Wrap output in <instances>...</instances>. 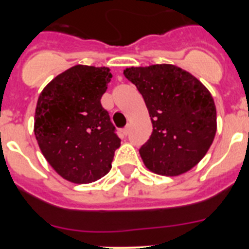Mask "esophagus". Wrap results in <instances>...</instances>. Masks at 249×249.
Returning a JSON list of instances; mask_svg holds the SVG:
<instances>
[{"label":"esophagus","instance_id":"esophagus-1","mask_svg":"<svg viewBox=\"0 0 249 249\" xmlns=\"http://www.w3.org/2000/svg\"><path fill=\"white\" fill-rule=\"evenodd\" d=\"M129 131H130V126H129V125H127V126H125L124 129H123V134H124L125 136H126V135L129 134Z\"/></svg>","mask_w":249,"mask_h":249}]
</instances>
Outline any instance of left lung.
Returning a JSON list of instances; mask_svg holds the SVG:
<instances>
[{"mask_svg": "<svg viewBox=\"0 0 249 249\" xmlns=\"http://www.w3.org/2000/svg\"><path fill=\"white\" fill-rule=\"evenodd\" d=\"M124 76L143 96L153 131L140 155L149 171L179 176L196 166L217 131V110L207 88L171 64L127 67Z\"/></svg>", "mask_w": 249, "mask_h": 249, "instance_id": "obj_1", "label": "left lung"}]
</instances>
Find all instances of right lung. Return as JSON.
<instances>
[{"label":"right lung","instance_id":"1","mask_svg":"<svg viewBox=\"0 0 249 249\" xmlns=\"http://www.w3.org/2000/svg\"><path fill=\"white\" fill-rule=\"evenodd\" d=\"M110 78L108 67L76 65L39 94L35 136L50 166L69 182H95L112 167L120 140L101 106Z\"/></svg>","mask_w":249,"mask_h":249}]
</instances>
